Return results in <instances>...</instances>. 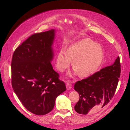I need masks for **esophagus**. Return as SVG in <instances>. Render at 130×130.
Wrapping results in <instances>:
<instances>
[{
	"label": "esophagus",
	"instance_id": "obj_1",
	"mask_svg": "<svg viewBox=\"0 0 130 130\" xmlns=\"http://www.w3.org/2000/svg\"><path fill=\"white\" fill-rule=\"evenodd\" d=\"M66 83L67 89L68 90H70L72 87V85L71 82L69 81H67L66 82Z\"/></svg>",
	"mask_w": 130,
	"mask_h": 130
}]
</instances>
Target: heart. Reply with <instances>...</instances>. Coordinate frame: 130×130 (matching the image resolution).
I'll list each match as a JSON object with an SVG mask.
<instances>
[{
	"label": "heart",
	"mask_w": 130,
	"mask_h": 130,
	"mask_svg": "<svg viewBox=\"0 0 130 130\" xmlns=\"http://www.w3.org/2000/svg\"><path fill=\"white\" fill-rule=\"evenodd\" d=\"M103 59L104 52L101 45L86 39L74 43L66 52L61 50L57 56L56 67L60 72H63L72 61L75 73H78L81 77H86L96 72Z\"/></svg>",
	"instance_id": "1"
}]
</instances>
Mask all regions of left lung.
<instances>
[{
    "label": "left lung",
    "instance_id": "8db88e82",
    "mask_svg": "<svg viewBox=\"0 0 130 130\" xmlns=\"http://www.w3.org/2000/svg\"><path fill=\"white\" fill-rule=\"evenodd\" d=\"M120 66L118 56L112 65L75 84L74 89L80 95L79 100L74 107L77 113L87 115L96 112L109 103L118 84Z\"/></svg>",
    "mask_w": 130,
    "mask_h": 130
}]
</instances>
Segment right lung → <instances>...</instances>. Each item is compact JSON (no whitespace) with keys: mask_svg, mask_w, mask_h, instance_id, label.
<instances>
[{"mask_svg":"<svg viewBox=\"0 0 130 130\" xmlns=\"http://www.w3.org/2000/svg\"><path fill=\"white\" fill-rule=\"evenodd\" d=\"M54 29L32 35L16 48L11 62V83L14 93L30 112L42 116L53 109L64 82L51 61Z\"/></svg>","mask_w":130,"mask_h":130,"instance_id":"add662e5","label":"right lung"}]
</instances>
